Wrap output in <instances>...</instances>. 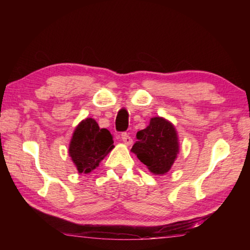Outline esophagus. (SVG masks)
Masks as SVG:
<instances>
[{
    "label": "esophagus",
    "mask_w": 250,
    "mask_h": 250,
    "mask_svg": "<svg viewBox=\"0 0 250 250\" xmlns=\"http://www.w3.org/2000/svg\"><path fill=\"white\" fill-rule=\"evenodd\" d=\"M122 141L125 143L126 146H131L132 145V142H133V140H132V138L131 136H129L127 133H122Z\"/></svg>",
    "instance_id": "34e87169"
}]
</instances>
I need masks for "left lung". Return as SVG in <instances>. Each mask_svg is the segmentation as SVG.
Returning <instances> with one entry per match:
<instances>
[{
	"label": "left lung",
	"mask_w": 250,
	"mask_h": 250,
	"mask_svg": "<svg viewBox=\"0 0 250 250\" xmlns=\"http://www.w3.org/2000/svg\"><path fill=\"white\" fill-rule=\"evenodd\" d=\"M136 139L131 151L140 162L156 175L168 172L180 150L179 138L172 123L163 117H152L146 128L136 133Z\"/></svg>",
	"instance_id": "left-lung-1"
}]
</instances>
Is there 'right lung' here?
Returning a JSON list of instances; mask_svg holds the SVG:
<instances>
[{
  "mask_svg": "<svg viewBox=\"0 0 250 250\" xmlns=\"http://www.w3.org/2000/svg\"><path fill=\"white\" fill-rule=\"evenodd\" d=\"M114 146L110 132L99 127L93 118H86L75 128L69 143V156L78 173L87 174L97 168Z\"/></svg>",
  "mask_w": 250,
  "mask_h": 250,
  "instance_id": "obj_1",
  "label": "right lung"
}]
</instances>
